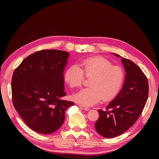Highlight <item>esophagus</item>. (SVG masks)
Returning <instances> with one entry per match:
<instances>
[{
  "instance_id": "34e87169",
  "label": "esophagus",
  "mask_w": 159,
  "mask_h": 159,
  "mask_svg": "<svg viewBox=\"0 0 159 159\" xmlns=\"http://www.w3.org/2000/svg\"><path fill=\"white\" fill-rule=\"evenodd\" d=\"M78 106H79L81 109H84V110H85V111H88V110H89V108L87 106H85V105H78Z\"/></svg>"
}]
</instances>
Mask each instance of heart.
Returning <instances> with one entry per match:
<instances>
[{"mask_svg":"<svg viewBox=\"0 0 159 159\" xmlns=\"http://www.w3.org/2000/svg\"><path fill=\"white\" fill-rule=\"evenodd\" d=\"M85 76L91 78L90 87L74 95L76 102L85 105H93L101 99L109 101L121 90L125 80L123 69L102 57H93L81 60L79 67L71 66L64 74V81L71 88L82 86Z\"/></svg>","mask_w":159,"mask_h":159,"instance_id":"obj_1","label":"heart"}]
</instances>
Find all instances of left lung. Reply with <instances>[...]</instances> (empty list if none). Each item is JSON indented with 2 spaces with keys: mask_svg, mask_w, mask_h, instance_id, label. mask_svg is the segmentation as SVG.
Returning a JSON list of instances; mask_svg holds the SVG:
<instances>
[{
  "mask_svg": "<svg viewBox=\"0 0 159 159\" xmlns=\"http://www.w3.org/2000/svg\"><path fill=\"white\" fill-rule=\"evenodd\" d=\"M121 60L126 71L123 87L105 110L98 109L99 117L95 124L96 131L105 138L117 137L132 127L140 117L148 99L147 76L132 61L124 57Z\"/></svg>",
  "mask_w": 159,
  "mask_h": 159,
  "instance_id": "8db88e82",
  "label": "left lung"
}]
</instances>
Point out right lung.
I'll return each instance as SVG.
<instances>
[{
	"label": "right lung",
	"instance_id": "right-lung-1",
	"mask_svg": "<svg viewBox=\"0 0 159 159\" xmlns=\"http://www.w3.org/2000/svg\"><path fill=\"white\" fill-rule=\"evenodd\" d=\"M69 53L42 50L28 56L14 71L11 89L13 105L33 131L51 134L63 124L66 110L74 102L66 95L63 71Z\"/></svg>",
	"mask_w": 159,
	"mask_h": 159
}]
</instances>
